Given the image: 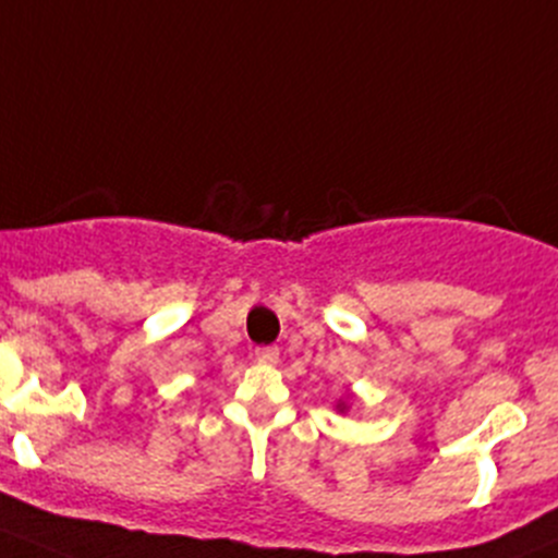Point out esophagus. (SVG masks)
<instances>
[{
	"label": "esophagus",
	"mask_w": 558,
	"mask_h": 558,
	"mask_svg": "<svg viewBox=\"0 0 558 558\" xmlns=\"http://www.w3.org/2000/svg\"><path fill=\"white\" fill-rule=\"evenodd\" d=\"M280 356L278 345H262V349H256V360L264 362V365H275Z\"/></svg>",
	"instance_id": "obj_1"
}]
</instances>
